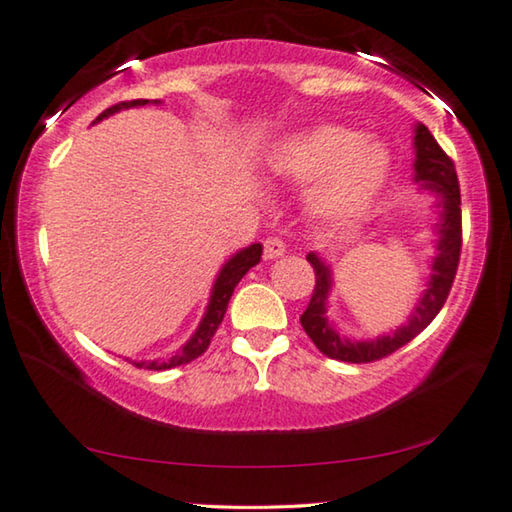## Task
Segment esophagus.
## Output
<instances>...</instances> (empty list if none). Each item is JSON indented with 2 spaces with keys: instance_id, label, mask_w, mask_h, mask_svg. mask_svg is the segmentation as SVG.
Returning <instances> with one entry per match:
<instances>
[{
  "instance_id": "obj_1",
  "label": "esophagus",
  "mask_w": 512,
  "mask_h": 512,
  "mask_svg": "<svg viewBox=\"0 0 512 512\" xmlns=\"http://www.w3.org/2000/svg\"><path fill=\"white\" fill-rule=\"evenodd\" d=\"M263 254L267 261H272V258H279L286 254V245H283V240H279V238H267L263 242Z\"/></svg>"
}]
</instances>
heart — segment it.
<instances>
[{
	"instance_id": "b5f03b06",
	"label": "heart",
	"mask_w": 512,
	"mask_h": 512,
	"mask_svg": "<svg viewBox=\"0 0 512 512\" xmlns=\"http://www.w3.org/2000/svg\"><path fill=\"white\" fill-rule=\"evenodd\" d=\"M274 176L318 180L311 206L327 219H345L371 206L387 183L391 155L380 141H366L357 130L318 125L283 137L267 155Z\"/></svg>"
}]
</instances>
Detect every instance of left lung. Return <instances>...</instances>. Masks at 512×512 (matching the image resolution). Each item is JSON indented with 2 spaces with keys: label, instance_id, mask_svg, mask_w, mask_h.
Listing matches in <instances>:
<instances>
[{
  "label": "left lung",
  "instance_id": "8db88e82",
  "mask_svg": "<svg viewBox=\"0 0 512 512\" xmlns=\"http://www.w3.org/2000/svg\"><path fill=\"white\" fill-rule=\"evenodd\" d=\"M414 183H419L423 192L435 196L437 224L432 226V231L437 233V240L426 290L419 295L405 325L393 329L391 334L361 338V341L338 332L334 322L327 318L329 293L334 288L332 265L318 256L316 251L306 254V261L313 265V272H316V288H313L311 302L302 313L300 322L304 332L316 343V348L329 359L348 361V364H368V361L387 357L410 343L416 334H421L442 311L460 263V185L451 157L439 148L435 137L430 135V130L423 123L414 125Z\"/></svg>",
  "mask_w": 512,
  "mask_h": 512
}]
</instances>
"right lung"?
I'll use <instances>...</instances> for the list:
<instances>
[{"instance_id":"obj_1","label":"right lung","mask_w":512,"mask_h":512,"mask_svg":"<svg viewBox=\"0 0 512 512\" xmlns=\"http://www.w3.org/2000/svg\"><path fill=\"white\" fill-rule=\"evenodd\" d=\"M144 105H160V100H153V102L151 100L119 102V105L105 109V112H102L93 123H100L102 119H109V116L116 114V112H121V109L144 107ZM261 254H263V245H261V242H254V245H249L245 249L235 251V254L229 258V261L222 265V270H219L215 283H212L206 313H203V318L199 322V327H196V332L190 338H187L185 345H180V350H176L169 359L132 361V364L139 366V368H148V371H167V368L190 364L192 359L203 355V352L208 350L210 338L215 336V332H217L219 322L224 320L226 306H229V300H231L235 286H238L240 279L245 277V274L251 270V267L261 263Z\"/></svg>"}]
</instances>
